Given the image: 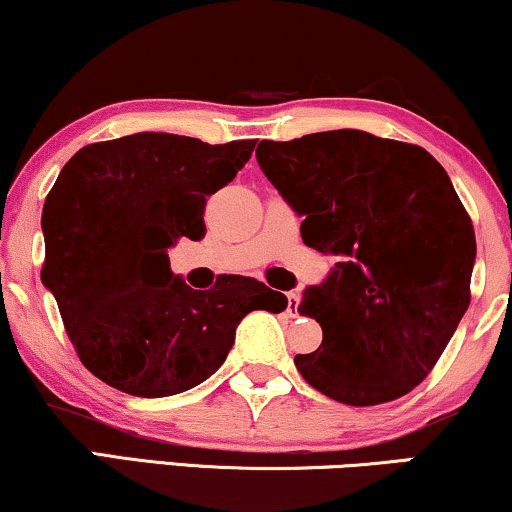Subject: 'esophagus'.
I'll return each mask as SVG.
<instances>
[{"label":"esophagus","instance_id":"obj_1","mask_svg":"<svg viewBox=\"0 0 512 512\" xmlns=\"http://www.w3.org/2000/svg\"><path fill=\"white\" fill-rule=\"evenodd\" d=\"M297 304H300V295L295 293V290H290L288 293V316H297Z\"/></svg>","mask_w":512,"mask_h":512}]
</instances>
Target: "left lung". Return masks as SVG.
<instances>
[{
  "mask_svg": "<svg viewBox=\"0 0 512 512\" xmlns=\"http://www.w3.org/2000/svg\"><path fill=\"white\" fill-rule=\"evenodd\" d=\"M257 163L304 217V245L338 257L297 307L323 331L297 371L349 406L411 392L470 304L475 231L449 174L425 148L361 129L262 141Z\"/></svg>",
  "mask_w": 512,
  "mask_h": 512,
  "instance_id": "left-lung-1",
  "label": "left lung"
}]
</instances>
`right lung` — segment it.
I'll return each mask as SVG.
<instances>
[{
  "instance_id": "add662e5",
  "label": "right lung",
  "mask_w": 512,
  "mask_h": 512,
  "mask_svg": "<svg viewBox=\"0 0 512 512\" xmlns=\"http://www.w3.org/2000/svg\"><path fill=\"white\" fill-rule=\"evenodd\" d=\"M255 141L210 146L139 132L89 144L58 174L42 210V283L80 361L134 397H170L208 380L252 309L288 300L248 276L193 290L167 248L205 236L208 196L248 163Z\"/></svg>"
}]
</instances>
